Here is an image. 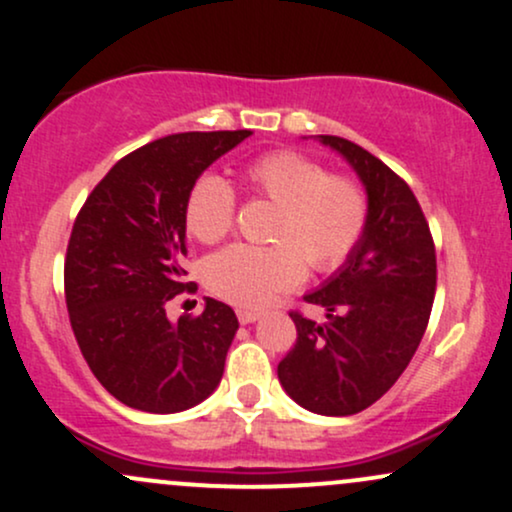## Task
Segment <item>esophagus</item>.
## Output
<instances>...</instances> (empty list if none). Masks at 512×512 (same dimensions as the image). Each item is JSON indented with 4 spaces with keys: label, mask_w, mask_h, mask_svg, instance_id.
<instances>
[{
    "label": "esophagus",
    "mask_w": 512,
    "mask_h": 512,
    "mask_svg": "<svg viewBox=\"0 0 512 512\" xmlns=\"http://www.w3.org/2000/svg\"><path fill=\"white\" fill-rule=\"evenodd\" d=\"M240 325H252V322L260 320V313L257 310H238Z\"/></svg>",
    "instance_id": "34e87169"
}]
</instances>
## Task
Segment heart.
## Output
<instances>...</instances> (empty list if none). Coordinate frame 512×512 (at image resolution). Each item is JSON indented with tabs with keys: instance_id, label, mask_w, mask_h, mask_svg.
I'll return each instance as SVG.
<instances>
[{
	"instance_id": "obj_1",
	"label": "heart",
	"mask_w": 512,
	"mask_h": 512,
	"mask_svg": "<svg viewBox=\"0 0 512 512\" xmlns=\"http://www.w3.org/2000/svg\"><path fill=\"white\" fill-rule=\"evenodd\" d=\"M240 185L255 197L274 202L272 245H231L202 267L204 284L216 296L260 308L279 291L291 289L305 274L339 267L366 231L368 199L346 175H330L322 163L279 149L252 158L240 170ZM236 195L219 175H202L187 192L182 221L199 243H219L231 231Z\"/></svg>"
}]
</instances>
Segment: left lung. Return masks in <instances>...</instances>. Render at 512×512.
Returning a JSON list of instances; mask_svg holds the SVG:
<instances>
[{"label": "left lung", "mask_w": 512, "mask_h": 512, "mask_svg": "<svg viewBox=\"0 0 512 512\" xmlns=\"http://www.w3.org/2000/svg\"><path fill=\"white\" fill-rule=\"evenodd\" d=\"M315 139L354 168L368 221L342 267L303 296L327 320L291 313L298 339L276 375L303 409L349 416L378 402L419 349L436 296V248L407 182L349 139Z\"/></svg>", "instance_id": "1"}]
</instances>
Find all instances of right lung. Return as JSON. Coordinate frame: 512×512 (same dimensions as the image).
<instances>
[{"label":"right lung","mask_w":512,"mask_h":512,"mask_svg":"<svg viewBox=\"0 0 512 512\" xmlns=\"http://www.w3.org/2000/svg\"><path fill=\"white\" fill-rule=\"evenodd\" d=\"M182 132L132 151L93 187L64 262L69 322L88 368L127 407L175 414L221 383L238 317L207 298L202 315L170 322L185 284V209L192 182L250 137Z\"/></svg>","instance_id":"obj_1"}]
</instances>
